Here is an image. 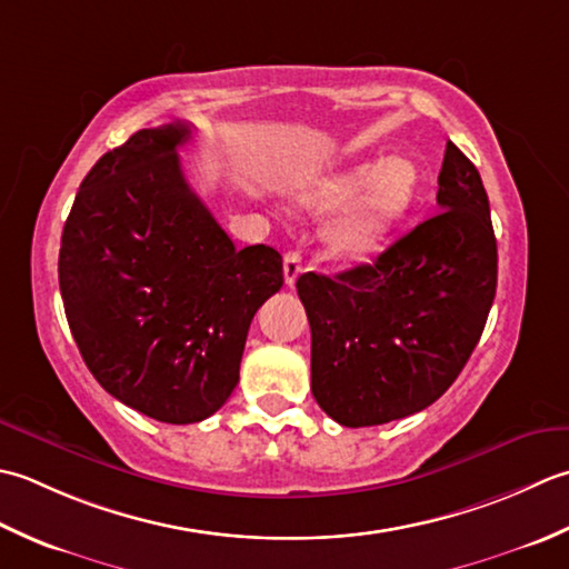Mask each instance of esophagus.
<instances>
[{"label": "esophagus", "instance_id": "34e87169", "mask_svg": "<svg viewBox=\"0 0 569 569\" xmlns=\"http://www.w3.org/2000/svg\"><path fill=\"white\" fill-rule=\"evenodd\" d=\"M299 274H301V254L297 250H289L284 254V282L292 287Z\"/></svg>", "mask_w": 569, "mask_h": 569}]
</instances>
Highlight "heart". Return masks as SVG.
<instances>
[{
    "label": "heart",
    "mask_w": 569,
    "mask_h": 569,
    "mask_svg": "<svg viewBox=\"0 0 569 569\" xmlns=\"http://www.w3.org/2000/svg\"><path fill=\"white\" fill-rule=\"evenodd\" d=\"M417 189L420 169L405 157H388L378 164H356L315 181L299 193V203L331 208L349 198L329 220L327 238L343 252H361L415 201Z\"/></svg>",
    "instance_id": "obj_1"
}]
</instances>
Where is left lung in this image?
<instances>
[{
  "label": "left lung",
  "mask_w": 569,
  "mask_h": 569,
  "mask_svg": "<svg viewBox=\"0 0 569 569\" xmlns=\"http://www.w3.org/2000/svg\"><path fill=\"white\" fill-rule=\"evenodd\" d=\"M437 183L442 211L368 262L297 280L311 327V392L343 427L425 410L481 339L498 274L489 196L451 142Z\"/></svg>",
  "instance_id": "left-lung-1"
}]
</instances>
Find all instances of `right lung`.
I'll return each instance as SVG.
<instances>
[{
  "instance_id": "obj_1",
  "label": "right lung",
  "mask_w": 569,
  "mask_h": 569,
  "mask_svg": "<svg viewBox=\"0 0 569 569\" xmlns=\"http://www.w3.org/2000/svg\"><path fill=\"white\" fill-rule=\"evenodd\" d=\"M187 122L134 132L80 183L58 254L68 327L112 398L201 422L236 390L248 329L280 292L282 254L238 250L189 187Z\"/></svg>"
}]
</instances>
